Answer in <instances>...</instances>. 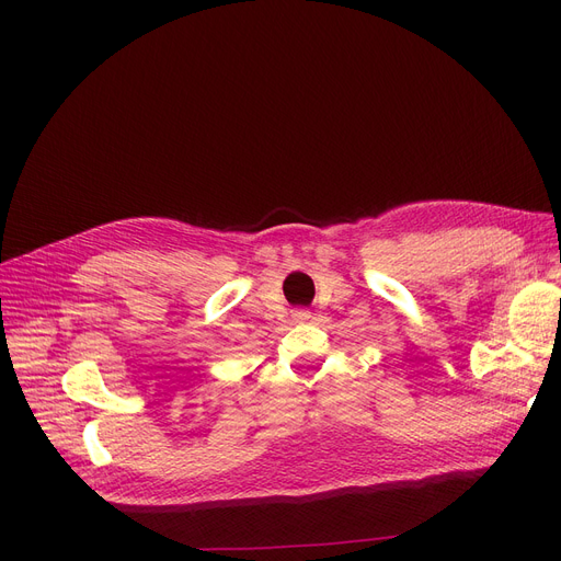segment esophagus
<instances>
[{
    "mask_svg": "<svg viewBox=\"0 0 561 561\" xmlns=\"http://www.w3.org/2000/svg\"><path fill=\"white\" fill-rule=\"evenodd\" d=\"M309 318H311L309 309H296V311H293V320H296V322H307Z\"/></svg>",
    "mask_w": 561,
    "mask_h": 561,
    "instance_id": "obj_1",
    "label": "esophagus"
}]
</instances>
